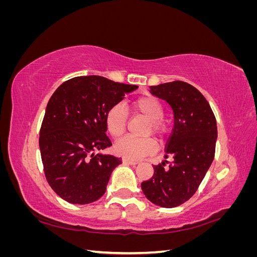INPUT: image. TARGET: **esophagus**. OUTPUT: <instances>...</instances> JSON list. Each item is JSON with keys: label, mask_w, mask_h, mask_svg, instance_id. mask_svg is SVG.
I'll return each mask as SVG.
<instances>
[{"label": "esophagus", "mask_w": 257, "mask_h": 257, "mask_svg": "<svg viewBox=\"0 0 257 257\" xmlns=\"http://www.w3.org/2000/svg\"><path fill=\"white\" fill-rule=\"evenodd\" d=\"M122 162L124 163V164H128V165H136L138 162L136 161H133V160H130V159H126V158H123L122 159Z\"/></svg>", "instance_id": "esophagus-1"}]
</instances>
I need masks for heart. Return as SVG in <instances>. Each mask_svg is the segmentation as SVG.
<instances>
[{
    "mask_svg": "<svg viewBox=\"0 0 257 257\" xmlns=\"http://www.w3.org/2000/svg\"><path fill=\"white\" fill-rule=\"evenodd\" d=\"M133 109L149 119L147 132L153 133L159 138H163L167 133V125L163 120L164 107L161 100L155 96L146 94L136 97L132 103ZM127 113L125 108L121 104L112 105L107 110L105 115V124L107 131L113 137L121 136L126 127ZM114 151L116 154L130 160H139L148 154L157 150V143L151 137L136 138L125 136L114 144Z\"/></svg>",
    "mask_w": 257,
    "mask_h": 257,
    "instance_id": "b5f03b06",
    "label": "heart"
}]
</instances>
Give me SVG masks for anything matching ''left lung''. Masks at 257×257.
Here are the masks:
<instances>
[{
	"label": "left lung",
	"instance_id": "1",
	"mask_svg": "<svg viewBox=\"0 0 257 257\" xmlns=\"http://www.w3.org/2000/svg\"><path fill=\"white\" fill-rule=\"evenodd\" d=\"M150 93L166 100L174 111V128L166 145L167 161L154 165L151 179L142 183L154 205L174 208L197 191L214 159L216 120L205 96L190 83L173 81L150 87Z\"/></svg>",
	"mask_w": 257,
	"mask_h": 257
}]
</instances>
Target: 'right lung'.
I'll use <instances>...</instances> for the list:
<instances>
[{
	"instance_id": "obj_1",
	"label": "right lung",
	"mask_w": 257,
	"mask_h": 257,
	"mask_svg": "<svg viewBox=\"0 0 257 257\" xmlns=\"http://www.w3.org/2000/svg\"><path fill=\"white\" fill-rule=\"evenodd\" d=\"M137 85L102 76H79L62 83L46 107L40 132L45 176L58 195L75 205L90 204L106 192L121 159L94 154L111 145L105 115Z\"/></svg>"
}]
</instances>
